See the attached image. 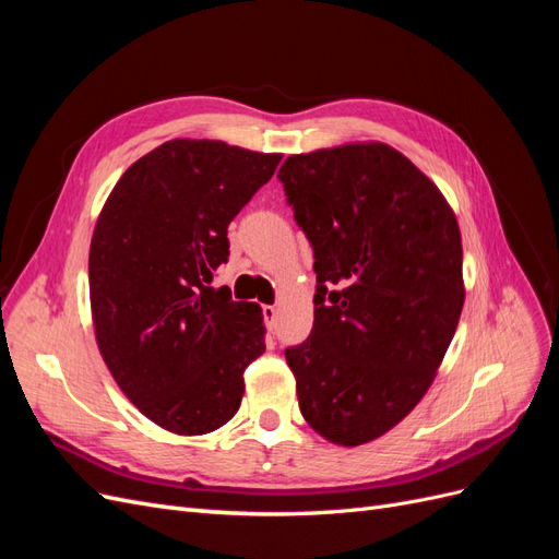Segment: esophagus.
<instances>
[{"mask_svg":"<svg viewBox=\"0 0 559 559\" xmlns=\"http://www.w3.org/2000/svg\"><path fill=\"white\" fill-rule=\"evenodd\" d=\"M277 314H280V310H277L275 306H263V319H265L267 329H275V324H277Z\"/></svg>","mask_w":559,"mask_h":559,"instance_id":"obj_1","label":"esophagus"}]
</instances>
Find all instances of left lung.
<instances>
[{
    "label": "left lung",
    "mask_w": 559,
    "mask_h": 559,
    "mask_svg": "<svg viewBox=\"0 0 559 559\" xmlns=\"http://www.w3.org/2000/svg\"><path fill=\"white\" fill-rule=\"evenodd\" d=\"M277 177L314 249L312 333L284 352L300 413L329 443H370L429 392L460 324V224L382 142L294 154Z\"/></svg>",
    "instance_id": "8db88e82"
}]
</instances>
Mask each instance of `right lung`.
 Segmentation results:
<instances>
[{
  "mask_svg": "<svg viewBox=\"0 0 559 559\" xmlns=\"http://www.w3.org/2000/svg\"><path fill=\"white\" fill-rule=\"evenodd\" d=\"M282 154L170 140L116 181L91 240V314L121 392L160 429L210 433L238 413L245 368L265 352L263 312L207 286L228 224Z\"/></svg>",
  "mask_w": 559,
  "mask_h": 559,
  "instance_id": "obj_1",
  "label": "right lung"
}]
</instances>
